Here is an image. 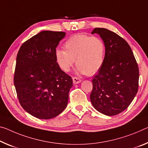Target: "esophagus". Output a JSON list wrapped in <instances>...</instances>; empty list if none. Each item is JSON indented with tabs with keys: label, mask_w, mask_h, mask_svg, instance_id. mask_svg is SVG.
Masks as SVG:
<instances>
[{
	"label": "esophagus",
	"mask_w": 148,
	"mask_h": 148,
	"mask_svg": "<svg viewBox=\"0 0 148 148\" xmlns=\"http://www.w3.org/2000/svg\"><path fill=\"white\" fill-rule=\"evenodd\" d=\"M72 80H73V83L74 84H79L82 82L81 79H79V78H78V77H73V78H72Z\"/></svg>",
	"instance_id": "1"
}]
</instances>
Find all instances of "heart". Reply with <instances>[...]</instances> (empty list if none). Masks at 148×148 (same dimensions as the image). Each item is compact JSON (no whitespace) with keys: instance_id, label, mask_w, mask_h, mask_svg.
<instances>
[{"instance_id":"obj_1","label":"heart","mask_w":148,"mask_h":148,"mask_svg":"<svg viewBox=\"0 0 148 148\" xmlns=\"http://www.w3.org/2000/svg\"><path fill=\"white\" fill-rule=\"evenodd\" d=\"M64 49L55 51L56 62L64 72H69L76 62L78 73L93 75L103 64L105 44L97 37L75 35L64 42Z\"/></svg>"}]
</instances>
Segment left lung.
Wrapping results in <instances>:
<instances>
[{"label": "left lung", "mask_w": 148, "mask_h": 148, "mask_svg": "<svg viewBox=\"0 0 148 148\" xmlns=\"http://www.w3.org/2000/svg\"><path fill=\"white\" fill-rule=\"evenodd\" d=\"M104 42V62L92 79L90 99L93 107L108 116L125 111L138 90L139 69L130 45L125 39L105 28L96 27Z\"/></svg>", "instance_id": "obj_1"}]
</instances>
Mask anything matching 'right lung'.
Segmentation results:
<instances>
[{"instance_id":"right-lung-1","label":"right lung","mask_w":148,"mask_h":148,"mask_svg":"<svg viewBox=\"0 0 148 148\" xmlns=\"http://www.w3.org/2000/svg\"><path fill=\"white\" fill-rule=\"evenodd\" d=\"M66 33L43 31L18 51L14 84L21 106L40 119L58 116L66 107L72 79L58 66L55 51Z\"/></svg>"}]
</instances>
